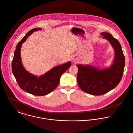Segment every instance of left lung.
<instances>
[{
    "label": "left lung",
    "mask_w": 133,
    "mask_h": 133,
    "mask_svg": "<svg viewBox=\"0 0 133 133\" xmlns=\"http://www.w3.org/2000/svg\"><path fill=\"white\" fill-rule=\"evenodd\" d=\"M103 39H106L114 47L115 58L109 68L98 70L95 67L77 65V83L86 93L94 95L104 94L116 88L120 82L125 66V57L118 40L108 32H102Z\"/></svg>",
    "instance_id": "left-lung-1"
}]
</instances>
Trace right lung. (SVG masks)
Instances as JSON below:
<instances>
[{
    "mask_svg": "<svg viewBox=\"0 0 133 133\" xmlns=\"http://www.w3.org/2000/svg\"><path fill=\"white\" fill-rule=\"evenodd\" d=\"M41 28H36L31 29L18 42L14 52L12 62V73L19 87L27 93L34 95H45L56 88L59 83L60 78L71 65V62L56 66L44 75L39 77L35 76L25 70L21 58L20 50L22 44L34 31Z\"/></svg>",
    "mask_w": 133,
    "mask_h": 133,
    "instance_id": "1",
    "label": "right lung"
}]
</instances>
